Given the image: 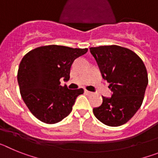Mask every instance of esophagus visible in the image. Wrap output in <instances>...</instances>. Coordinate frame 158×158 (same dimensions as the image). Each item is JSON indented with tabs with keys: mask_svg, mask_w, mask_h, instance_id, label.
Instances as JSON below:
<instances>
[{
	"mask_svg": "<svg viewBox=\"0 0 158 158\" xmlns=\"http://www.w3.org/2000/svg\"><path fill=\"white\" fill-rule=\"evenodd\" d=\"M85 93L87 95H90V94H92V92H89V91H88V90H85Z\"/></svg>",
	"mask_w": 158,
	"mask_h": 158,
	"instance_id": "obj_1",
	"label": "esophagus"
}]
</instances>
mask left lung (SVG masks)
<instances>
[{"label": "left lung", "mask_w": 158, "mask_h": 158, "mask_svg": "<svg viewBox=\"0 0 158 158\" xmlns=\"http://www.w3.org/2000/svg\"><path fill=\"white\" fill-rule=\"evenodd\" d=\"M102 77L110 84L111 97L93 108L97 119L110 127L126 123L140 108L148 85L146 66L135 52L119 46L91 47Z\"/></svg>", "instance_id": "1"}]
</instances>
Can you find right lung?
<instances>
[{"label": "right lung", "instance_id": "add662e5", "mask_svg": "<svg viewBox=\"0 0 158 158\" xmlns=\"http://www.w3.org/2000/svg\"><path fill=\"white\" fill-rule=\"evenodd\" d=\"M87 48L64 46L40 47L27 53L21 60L17 81L22 99L31 112L40 121L53 124L62 121L84 89H69L60 79H69L74 60L86 54Z\"/></svg>", "mask_w": 158, "mask_h": 158}]
</instances>
